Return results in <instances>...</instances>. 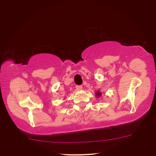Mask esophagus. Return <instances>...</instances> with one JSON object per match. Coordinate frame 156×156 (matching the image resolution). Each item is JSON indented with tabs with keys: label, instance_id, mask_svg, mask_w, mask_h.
<instances>
[{
	"label": "esophagus",
	"instance_id": "1",
	"mask_svg": "<svg viewBox=\"0 0 156 156\" xmlns=\"http://www.w3.org/2000/svg\"><path fill=\"white\" fill-rule=\"evenodd\" d=\"M76 90H82V88H83V86H82V85H76Z\"/></svg>",
	"mask_w": 156,
	"mask_h": 156
}]
</instances>
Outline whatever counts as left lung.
Instances as JSON below:
<instances>
[{"instance_id": "8db88e82", "label": "left lung", "mask_w": 156, "mask_h": 156, "mask_svg": "<svg viewBox=\"0 0 156 156\" xmlns=\"http://www.w3.org/2000/svg\"><path fill=\"white\" fill-rule=\"evenodd\" d=\"M96 95H97L98 97H100V96H101V93H100V91H98L97 93H96Z\"/></svg>"}]
</instances>
